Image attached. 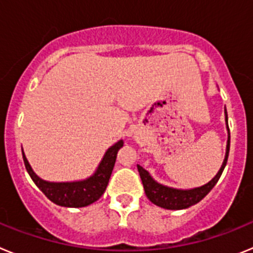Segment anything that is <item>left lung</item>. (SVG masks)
<instances>
[{
  "label": "left lung",
  "instance_id": "1",
  "mask_svg": "<svg viewBox=\"0 0 253 253\" xmlns=\"http://www.w3.org/2000/svg\"><path fill=\"white\" fill-rule=\"evenodd\" d=\"M225 122H227V129L228 133H229L227 110H225ZM229 143H231V137L228 135L225 157L224 161H223L222 167H220V169L218 171V173H216V175L214 176V178H211L208 184L203 185V186L200 187H195V189L181 190L165 186V185L162 184H158L157 181H154L153 178H152V176L149 175L148 171H146L142 166L138 165V172H139L140 178H142L143 187H144L147 198H148L153 204L157 205V207L165 208V209L169 210L186 209V208H190L193 207V205L198 204L200 200H203V199L210 193V190L215 186V184L218 182L220 176H222L223 169H224L225 165H227L228 154H229Z\"/></svg>",
  "mask_w": 253,
  "mask_h": 253
}]
</instances>
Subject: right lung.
Segmentation results:
<instances>
[{
	"mask_svg": "<svg viewBox=\"0 0 253 253\" xmlns=\"http://www.w3.org/2000/svg\"><path fill=\"white\" fill-rule=\"evenodd\" d=\"M123 144L124 142L119 140L107 149L92 176L86 180L73 181V182H49V181L42 180L35 175V172L29 165L24 152H22V158H24L26 171L29 172L30 177L49 200L60 207L82 208L99 200L102 194L105 193L109 180H110L114 165H115L116 154L123 147Z\"/></svg>",
	"mask_w": 253,
	"mask_h": 253,
	"instance_id": "right-lung-1",
	"label": "right lung"
}]
</instances>
